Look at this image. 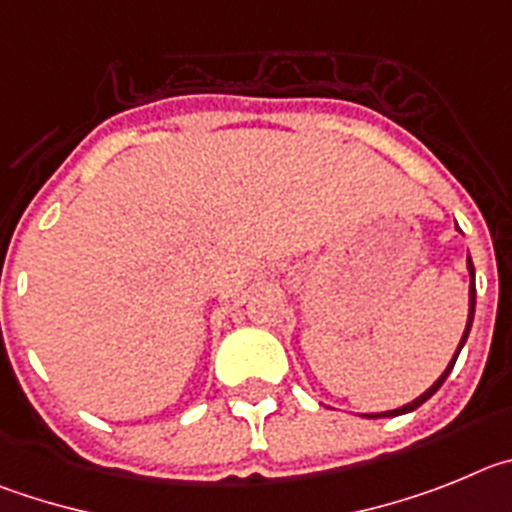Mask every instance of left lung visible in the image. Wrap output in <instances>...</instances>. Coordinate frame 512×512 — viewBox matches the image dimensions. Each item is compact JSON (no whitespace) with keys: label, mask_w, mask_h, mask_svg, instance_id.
Here are the masks:
<instances>
[{"label":"left lung","mask_w":512,"mask_h":512,"mask_svg":"<svg viewBox=\"0 0 512 512\" xmlns=\"http://www.w3.org/2000/svg\"><path fill=\"white\" fill-rule=\"evenodd\" d=\"M467 267H469V275H472V285H469V319H467V329H464V336H462V342H459V347H457V354H454V359H451V362H449V367H446V370H444V375H441L439 380H436L434 385H431V388L426 390V393H423V395H418V398L413 400V403L403 405V408H395V411H385V413H365V418H390V416H403V413H411V411H416L418 405H423V403H426V400L431 398V395H434L436 390L441 388V385H444V380H446V377H449L451 367H454V362H457L459 352H462L464 342H467L469 329H472V319H474V303H477V288H474V265H472V260H469V257H467Z\"/></svg>","instance_id":"1"}]
</instances>
